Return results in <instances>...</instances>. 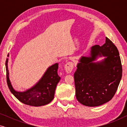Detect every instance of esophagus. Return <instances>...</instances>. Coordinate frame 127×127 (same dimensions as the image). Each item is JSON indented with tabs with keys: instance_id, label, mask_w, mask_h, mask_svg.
Here are the masks:
<instances>
[{
	"instance_id": "34e87169",
	"label": "esophagus",
	"mask_w": 127,
	"mask_h": 127,
	"mask_svg": "<svg viewBox=\"0 0 127 127\" xmlns=\"http://www.w3.org/2000/svg\"><path fill=\"white\" fill-rule=\"evenodd\" d=\"M73 66L74 65L73 62H68L65 64V66H64V68H65L66 72L67 73H70L72 71L73 69Z\"/></svg>"
}]
</instances>
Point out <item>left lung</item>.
<instances>
[{
    "mask_svg": "<svg viewBox=\"0 0 127 127\" xmlns=\"http://www.w3.org/2000/svg\"><path fill=\"white\" fill-rule=\"evenodd\" d=\"M99 57L103 60L97 62ZM74 73L76 96L87 106H98L114 96L122 77V65L117 47L106 37L101 47H91L90 55L81 56Z\"/></svg>",
    "mask_w": 127,
    "mask_h": 127,
    "instance_id": "left-lung-1",
    "label": "left lung"
}]
</instances>
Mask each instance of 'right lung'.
<instances>
[{
	"mask_svg": "<svg viewBox=\"0 0 127 127\" xmlns=\"http://www.w3.org/2000/svg\"><path fill=\"white\" fill-rule=\"evenodd\" d=\"M9 57V54L7 55ZM8 59L6 61L7 82L11 93L25 105L41 106L51 102L54 98L57 85L61 77L58 74V64L50 66L42 77L33 86L25 91H17L13 88L9 77L8 67Z\"/></svg>",
	"mask_w": 127,
	"mask_h": 127,
	"instance_id": "obj_1",
	"label": "right lung"
}]
</instances>
